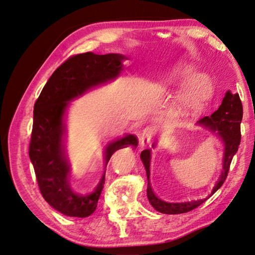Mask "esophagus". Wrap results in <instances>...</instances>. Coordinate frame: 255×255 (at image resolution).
<instances>
[{"instance_id":"34e87169","label":"esophagus","mask_w":255,"mask_h":255,"mask_svg":"<svg viewBox=\"0 0 255 255\" xmlns=\"http://www.w3.org/2000/svg\"><path fill=\"white\" fill-rule=\"evenodd\" d=\"M154 135V128L153 127H146L143 132L141 133V137H139V144H141V147L147 146L149 144L150 139H152Z\"/></svg>"}]
</instances>
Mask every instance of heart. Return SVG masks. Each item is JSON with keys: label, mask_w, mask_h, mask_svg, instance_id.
I'll return each mask as SVG.
<instances>
[{"label": "heart", "mask_w": 255, "mask_h": 255, "mask_svg": "<svg viewBox=\"0 0 255 255\" xmlns=\"http://www.w3.org/2000/svg\"><path fill=\"white\" fill-rule=\"evenodd\" d=\"M183 82L178 92V102L184 110L199 112L214 93L212 81L205 74H198L189 61L179 62L157 81V87L170 89Z\"/></svg>", "instance_id": "b5f03b06"}]
</instances>
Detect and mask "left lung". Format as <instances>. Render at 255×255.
Instances as JSON below:
<instances>
[{
	"label": "left lung",
	"mask_w": 255,
	"mask_h": 255,
	"mask_svg": "<svg viewBox=\"0 0 255 255\" xmlns=\"http://www.w3.org/2000/svg\"><path fill=\"white\" fill-rule=\"evenodd\" d=\"M243 117V108L238 93H232L230 90L226 92L225 98L222 99V102L218 110L211 114L210 117H205L196 124L198 127H202L210 132L216 134L221 139L223 145V156H222V169L219 178L216 181L215 186L212 187L211 193L206 197L205 199L191 200L185 202H167L154 194L149 181V166H150V150L144 149L141 153V160L146 170L147 175V198L149 204L152 205L155 210L166 215H177L185 214V212L191 211L195 208L200 206L202 202H205L210 196L214 195L216 191L220 188L222 184L228 176V171L230 168L231 160L238 152L239 145L241 141V132L240 126ZM154 148L155 145L153 144Z\"/></svg>",
	"instance_id": "left-lung-1"
}]
</instances>
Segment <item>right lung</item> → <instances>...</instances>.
<instances>
[{"label": "right lung", "instance_id": "add662e5", "mask_svg": "<svg viewBox=\"0 0 255 255\" xmlns=\"http://www.w3.org/2000/svg\"><path fill=\"white\" fill-rule=\"evenodd\" d=\"M126 59L121 54L97 55L91 51L72 56L54 71L35 102L29 158L44 199L65 216L86 218L93 214L106 179L105 170L90 194L81 195L72 189L65 146L67 109L71 101L93 88L117 79ZM137 144L133 134L107 144L103 150L105 168L116 150L129 145L136 148Z\"/></svg>", "mask_w": 255, "mask_h": 255}]
</instances>
